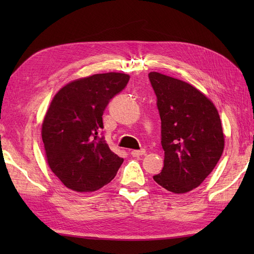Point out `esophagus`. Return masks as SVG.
<instances>
[{
	"label": "esophagus",
	"instance_id": "obj_1",
	"mask_svg": "<svg viewBox=\"0 0 254 254\" xmlns=\"http://www.w3.org/2000/svg\"><path fill=\"white\" fill-rule=\"evenodd\" d=\"M145 152H146V150L145 149H141V150H131V156L132 157H140V156H143V155H145Z\"/></svg>",
	"mask_w": 254,
	"mask_h": 254
}]
</instances>
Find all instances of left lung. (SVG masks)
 Instances as JSON below:
<instances>
[{
  "label": "left lung",
  "mask_w": 254,
  "mask_h": 254,
  "mask_svg": "<svg viewBox=\"0 0 254 254\" xmlns=\"http://www.w3.org/2000/svg\"><path fill=\"white\" fill-rule=\"evenodd\" d=\"M161 118L164 166L153 176L175 194L200 186L219 161L225 134L210 98L191 84L158 72L148 74Z\"/></svg>",
  "instance_id": "1"
}]
</instances>
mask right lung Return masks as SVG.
Returning <instances> with one entry per match:
<instances>
[{
	"instance_id": "add662e5",
	"label": "right lung",
	"mask_w": 254,
	"mask_h": 254,
	"mask_svg": "<svg viewBox=\"0 0 254 254\" xmlns=\"http://www.w3.org/2000/svg\"><path fill=\"white\" fill-rule=\"evenodd\" d=\"M125 73L94 74L66 83L53 97L42 123V141L51 171L75 191H94L108 184L124 159L99 132L110 99L126 87Z\"/></svg>"
}]
</instances>
